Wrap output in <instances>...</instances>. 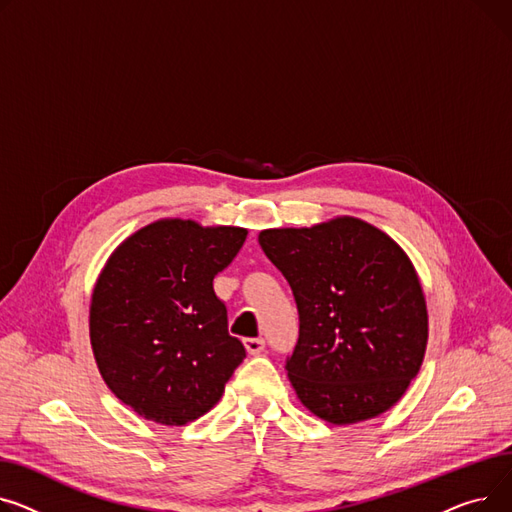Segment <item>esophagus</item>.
I'll list each match as a JSON object with an SVG mask.
<instances>
[{
    "label": "esophagus",
    "mask_w": 512,
    "mask_h": 512,
    "mask_svg": "<svg viewBox=\"0 0 512 512\" xmlns=\"http://www.w3.org/2000/svg\"><path fill=\"white\" fill-rule=\"evenodd\" d=\"M244 345H246L250 355H258V353L264 351V339H260V337L258 339H246Z\"/></svg>",
    "instance_id": "esophagus-1"
}]
</instances>
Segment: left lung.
<instances>
[{
    "instance_id": "1",
    "label": "left lung",
    "mask_w": 512,
    "mask_h": 512,
    "mask_svg": "<svg viewBox=\"0 0 512 512\" xmlns=\"http://www.w3.org/2000/svg\"><path fill=\"white\" fill-rule=\"evenodd\" d=\"M258 242L297 304L299 337L285 370L299 401L339 426L393 407L428 343L426 297L407 254L353 217L266 229Z\"/></svg>"
}]
</instances>
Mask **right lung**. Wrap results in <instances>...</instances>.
<instances>
[{"instance_id":"right-lung-1","label":"right lung","mask_w":512,"mask_h":512,"mask_svg":"<svg viewBox=\"0 0 512 512\" xmlns=\"http://www.w3.org/2000/svg\"><path fill=\"white\" fill-rule=\"evenodd\" d=\"M242 227L163 219L130 235L97 279L90 345L111 393L163 426L221 399L246 347L229 335L213 279L242 250Z\"/></svg>"}]
</instances>
